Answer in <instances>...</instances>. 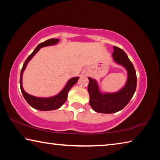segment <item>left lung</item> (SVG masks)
I'll return each instance as SVG.
<instances>
[{"instance_id":"8db88e82","label":"left lung","mask_w":160,"mask_h":160,"mask_svg":"<svg viewBox=\"0 0 160 160\" xmlns=\"http://www.w3.org/2000/svg\"><path fill=\"white\" fill-rule=\"evenodd\" d=\"M112 57L116 64L123 66L126 70V82L121 90L116 92H102L99 90L97 81L88 78L89 103L92 109L97 113H113L122 110L128 104L136 90V72L127 54L121 48L113 47Z\"/></svg>"}]
</instances>
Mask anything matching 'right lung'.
Here are the masks:
<instances>
[{
  "instance_id": "right-lung-1",
  "label": "right lung",
  "mask_w": 160,
  "mask_h": 160,
  "mask_svg": "<svg viewBox=\"0 0 160 160\" xmlns=\"http://www.w3.org/2000/svg\"><path fill=\"white\" fill-rule=\"evenodd\" d=\"M59 40H60L59 39H50L41 43V44H39L34 50L33 52H32L30 55L29 56V57L27 58L25 63L23 65L22 68L20 79L21 92L22 93L24 98L25 99L27 102H28L32 108H34L35 109L40 111H51L59 109V108L66 102L68 97V92L70 91V89L72 88V87L73 86L75 83H77L78 79L80 78L79 77L70 78V79L68 81L66 85H65V87L63 88V90H62L60 92L56 94V95L49 97H38L31 95V94L27 93L25 90L23 89L22 75L26 68L27 65L28 64L29 61L34 57V56L39 51L40 48L45 47H48V46L57 44L59 42Z\"/></svg>"
}]
</instances>
